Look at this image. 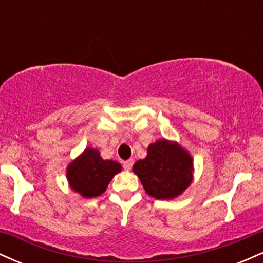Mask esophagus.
<instances>
[{"label":"esophagus","instance_id":"1","mask_svg":"<svg viewBox=\"0 0 263 263\" xmlns=\"http://www.w3.org/2000/svg\"><path fill=\"white\" fill-rule=\"evenodd\" d=\"M134 165V159H127V161L123 162V170L125 171H129Z\"/></svg>","mask_w":263,"mask_h":263}]
</instances>
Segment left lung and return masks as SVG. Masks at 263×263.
<instances>
[{"instance_id": "8db88e82", "label": "left lung", "mask_w": 263, "mask_h": 263, "mask_svg": "<svg viewBox=\"0 0 263 263\" xmlns=\"http://www.w3.org/2000/svg\"><path fill=\"white\" fill-rule=\"evenodd\" d=\"M192 157L174 142L159 140L149 144L147 157L135 163L134 172L147 194L173 199L192 183Z\"/></svg>"}]
</instances>
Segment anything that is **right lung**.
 I'll return each instance as SVG.
<instances>
[{"mask_svg": "<svg viewBox=\"0 0 263 263\" xmlns=\"http://www.w3.org/2000/svg\"><path fill=\"white\" fill-rule=\"evenodd\" d=\"M120 171L119 162L102 159L99 151L87 148L69 165L68 180L75 192L85 198H93L105 192L107 184Z\"/></svg>", "mask_w": 263, "mask_h": 263, "instance_id": "obj_1", "label": "right lung"}]
</instances>
